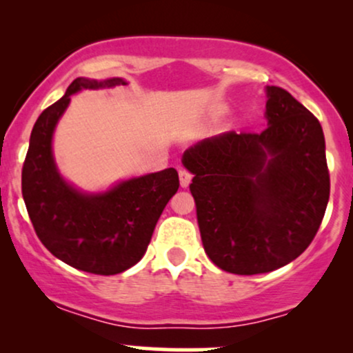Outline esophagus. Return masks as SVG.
<instances>
[{"label": "esophagus", "mask_w": 353, "mask_h": 353, "mask_svg": "<svg viewBox=\"0 0 353 353\" xmlns=\"http://www.w3.org/2000/svg\"><path fill=\"white\" fill-rule=\"evenodd\" d=\"M179 179H181L182 188H188V185L190 184V179H192V174H190L188 169L181 168L179 169Z\"/></svg>", "instance_id": "34e87169"}]
</instances>
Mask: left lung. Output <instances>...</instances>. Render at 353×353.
Segmentation results:
<instances>
[{"instance_id":"obj_1","label":"left lung","mask_w":353,"mask_h":353,"mask_svg":"<svg viewBox=\"0 0 353 353\" xmlns=\"http://www.w3.org/2000/svg\"><path fill=\"white\" fill-rule=\"evenodd\" d=\"M262 132H224L194 144L182 163L194 174L202 245L219 269L272 272L297 259L322 224L330 196L322 125L285 89L267 88Z\"/></svg>"}]
</instances>
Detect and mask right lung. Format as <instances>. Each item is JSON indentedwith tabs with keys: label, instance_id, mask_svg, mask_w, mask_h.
<instances>
[{
	"label": "right lung",
	"instance_id": "1",
	"mask_svg": "<svg viewBox=\"0 0 353 353\" xmlns=\"http://www.w3.org/2000/svg\"><path fill=\"white\" fill-rule=\"evenodd\" d=\"M125 84L78 78L39 114L21 172L23 199L36 236L64 264L98 275L124 272L143 259L154 228L179 189L174 168L121 182L104 194H81L61 179L51 152L54 125L79 89Z\"/></svg>",
	"mask_w": 353,
	"mask_h": 353
}]
</instances>
